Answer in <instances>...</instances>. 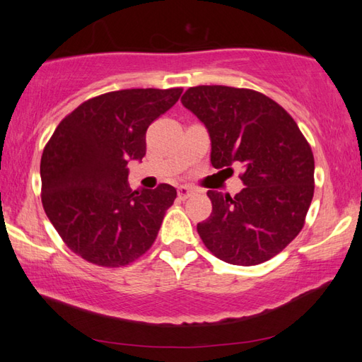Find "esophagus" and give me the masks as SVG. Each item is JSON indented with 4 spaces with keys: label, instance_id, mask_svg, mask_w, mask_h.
Returning a JSON list of instances; mask_svg holds the SVG:
<instances>
[{
    "label": "esophagus",
    "instance_id": "1",
    "mask_svg": "<svg viewBox=\"0 0 362 362\" xmlns=\"http://www.w3.org/2000/svg\"><path fill=\"white\" fill-rule=\"evenodd\" d=\"M177 193H179L180 199H188L191 194L194 193V188L187 187V185H182V187H179V189H177Z\"/></svg>",
    "mask_w": 362,
    "mask_h": 362
}]
</instances>
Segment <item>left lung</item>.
<instances>
[{
  "instance_id": "left-lung-1",
  "label": "left lung",
  "mask_w": 362,
  "mask_h": 362,
  "mask_svg": "<svg viewBox=\"0 0 362 362\" xmlns=\"http://www.w3.org/2000/svg\"><path fill=\"white\" fill-rule=\"evenodd\" d=\"M180 101L209 129L211 165L243 166L241 193H206L213 210L197 224L199 236L226 263H264L305 226L314 194L310 143L280 104L255 90L199 86Z\"/></svg>"
}]
</instances>
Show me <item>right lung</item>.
Here are the masks:
<instances>
[{
  "label": "right lung",
  "instance_id": "1",
  "mask_svg": "<svg viewBox=\"0 0 362 362\" xmlns=\"http://www.w3.org/2000/svg\"><path fill=\"white\" fill-rule=\"evenodd\" d=\"M182 88H132L88 99L59 122L42 161V204L66 247L91 264L121 267L156 241L177 191H132L127 163L146 156V130Z\"/></svg>",
  "mask_w": 362,
  "mask_h": 362
}]
</instances>
